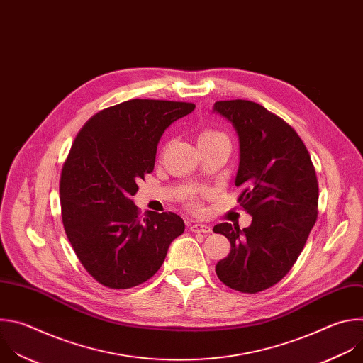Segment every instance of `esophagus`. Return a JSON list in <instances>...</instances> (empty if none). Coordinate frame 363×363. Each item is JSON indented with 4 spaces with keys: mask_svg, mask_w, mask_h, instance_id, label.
I'll list each match as a JSON object with an SVG mask.
<instances>
[{
    "mask_svg": "<svg viewBox=\"0 0 363 363\" xmlns=\"http://www.w3.org/2000/svg\"><path fill=\"white\" fill-rule=\"evenodd\" d=\"M190 230L194 233H210L211 228L207 225H203V223H193L190 226Z\"/></svg>",
    "mask_w": 363,
    "mask_h": 363,
    "instance_id": "esophagus-1",
    "label": "esophagus"
}]
</instances>
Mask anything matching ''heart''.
I'll return each instance as SVG.
<instances>
[{"instance_id": "1", "label": "heart", "mask_w": 363, "mask_h": 363, "mask_svg": "<svg viewBox=\"0 0 363 363\" xmlns=\"http://www.w3.org/2000/svg\"><path fill=\"white\" fill-rule=\"evenodd\" d=\"M219 135H223V134L219 133V131H216V130H211V128H204V130H201L200 134H199V143L206 141V140H210V138H214V137H219ZM187 204H189V207L193 208V210H199V208H200L199 197L194 196V194H191V196L187 197Z\"/></svg>"}]
</instances>
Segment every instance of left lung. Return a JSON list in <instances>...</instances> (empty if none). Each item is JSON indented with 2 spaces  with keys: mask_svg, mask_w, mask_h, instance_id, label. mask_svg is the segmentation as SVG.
<instances>
[{
  "mask_svg": "<svg viewBox=\"0 0 363 363\" xmlns=\"http://www.w3.org/2000/svg\"><path fill=\"white\" fill-rule=\"evenodd\" d=\"M214 111L232 121L240 143L238 201L252 225L220 223L230 253L216 273L242 294H259L280 281L296 263L318 219L319 186L305 143L283 118L249 100L216 101Z\"/></svg>",
  "mask_w": 363,
  "mask_h": 363,
  "instance_id": "8db88e82",
  "label": "left lung"
}]
</instances>
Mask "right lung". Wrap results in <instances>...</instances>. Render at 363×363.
<instances>
[{
  "instance_id": "obj_1",
  "label": "right lung",
  "mask_w": 363,
  "mask_h": 363,
  "mask_svg": "<svg viewBox=\"0 0 363 363\" xmlns=\"http://www.w3.org/2000/svg\"><path fill=\"white\" fill-rule=\"evenodd\" d=\"M194 107L128 100L96 113L72 143L60 176L61 219L80 263L103 286L130 289L149 280L184 232L176 213L141 217L131 197L155 169L164 130Z\"/></svg>"
}]
</instances>
